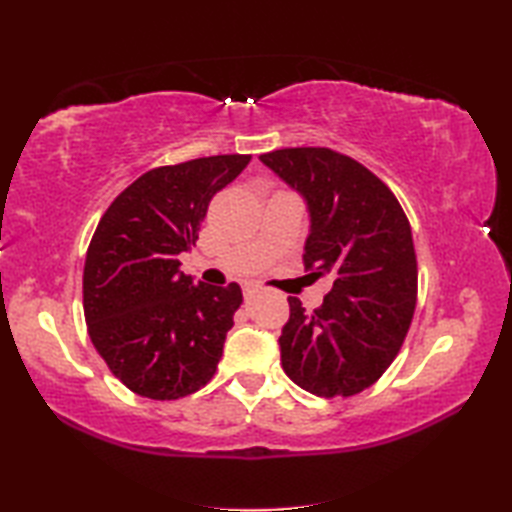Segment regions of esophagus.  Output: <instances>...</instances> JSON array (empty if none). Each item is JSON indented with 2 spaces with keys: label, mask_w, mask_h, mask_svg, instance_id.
Masks as SVG:
<instances>
[{
  "label": "esophagus",
  "mask_w": 512,
  "mask_h": 512,
  "mask_svg": "<svg viewBox=\"0 0 512 512\" xmlns=\"http://www.w3.org/2000/svg\"><path fill=\"white\" fill-rule=\"evenodd\" d=\"M257 292V286L255 284H244V297L250 299Z\"/></svg>",
  "instance_id": "esophagus-1"
}]
</instances>
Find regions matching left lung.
<instances>
[{"label":"left lung","instance_id":"left-lung-1","mask_svg":"<svg viewBox=\"0 0 512 512\" xmlns=\"http://www.w3.org/2000/svg\"><path fill=\"white\" fill-rule=\"evenodd\" d=\"M259 160L306 200L308 277L332 279L317 310L306 312L288 297L281 367L310 394L354 396L385 374L416 310L418 266L407 215L383 180L339 151L290 147Z\"/></svg>","mask_w":512,"mask_h":512}]
</instances>
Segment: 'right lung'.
<instances>
[{"label":"right lung","instance_id":"right-lung-1","mask_svg":"<svg viewBox=\"0 0 512 512\" xmlns=\"http://www.w3.org/2000/svg\"><path fill=\"white\" fill-rule=\"evenodd\" d=\"M250 156H209L143 173L101 217L83 268L90 339L138 396L178 400L213 378L242 306L237 284L209 286L180 270L217 191Z\"/></svg>","mask_w":512,"mask_h":512}]
</instances>
